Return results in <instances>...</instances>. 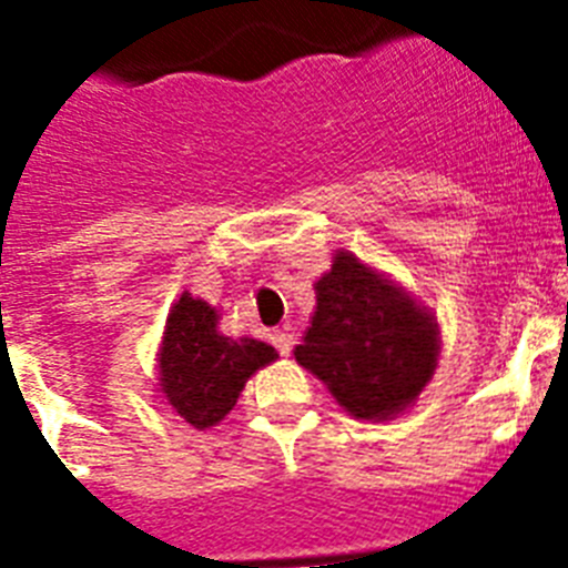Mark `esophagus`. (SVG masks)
Here are the masks:
<instances>
[{"label": "esophagus", "mask_w": 568, "mask_h": 568, "mask_svg": "<svg viewBox=\"0 0 568 568\" xmlns=\"http://www.w3.org/2000/svg\"><path fill=\"white\" fill-rule=\"evenodd\" d=\"M271 345H274L283 356H288L294 347V336L288 329H274V333H271Z\"/></svg>", "instance_id": "esophagus-1"}]
</instances>
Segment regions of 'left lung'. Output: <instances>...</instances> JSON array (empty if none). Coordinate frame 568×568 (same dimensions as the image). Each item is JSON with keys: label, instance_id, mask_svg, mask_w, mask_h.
Returning <instances> with one entry per match:
<instances>
[{"label": "left lung", "instance_id": "left-lung-1", "mask_svg": "<svg viewBox=\"0 0 568 568\" xmlns=\"http://www.w3.org/2000/svg\"><path fill=\"white\" fill-rule=\"evenodd\" d=\"M315 301L294 359L324 379L347 413L392 418L422 395L439 356L430 312L347 253L315 283Z\"/></svg>", "mask_w": 568, "mask_h": 568}]
</instances>
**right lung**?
<instances>
[{"instance_id": "right-lung-1", "label": "right lung", "mask_w": 568, "mask_h": 568, "mask_svg": "<svg viewBox=\"0 0 568 568\" xmlns=\"http://www.w3.org/2000/svg\"><path fill=\"white\" fill-rule=\"evenodd\" d=\"M276 351L256 338L217 333V312L182 294L164 327L162 392L191 427H212L230 413L253 372L274 363Z\"/></svg>"}]
</instances>
